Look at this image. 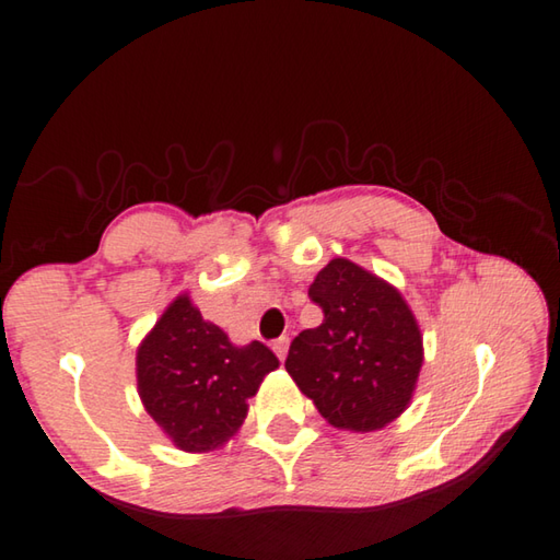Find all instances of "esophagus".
<instances>
[{"label":"esophagus","mask_w":560,"mask_h":560,"mask_svg":"<svg viewBox=\"0 0 560 560\" xmlns=\"http://www.w3.org/2000/svg\"><path fill=\"white\" fill-rule=\"evenodd\" d=\"M288 348H290L288 336H280L278 341H272V351H276V355L280 358V361H284V355H288Z\"/></svg>","instance_id":"obj_1"}]
</instances>
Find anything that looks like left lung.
<instances>
[{
	"mask_svg": "<svg viewBox=\"0 0 560 560\" xmlns=\"http://www.w3.org/2000/svg\"><path fill=\"white\" fill-rule=\"evenodd\" d=\"M324 312L290 343L284 368L336 429L377 431L415 395L424 363L419 324L397 288L346 258L310 284Z\"/></svg>",
	"mask_w": 560,
	"mask_h": 560,
	"instance_id": "8db88e82",
	"label": "left lung"
}]
</instances>
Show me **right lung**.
I'll return each mask as SVG.
<instances>
[{
    "label": "right lung",
    "mask_w": 560,
    "mask_h": 560,
    "mask_svg": "<svg viewBox=\"0 0 560 560\" xmlns=\"http://www.w3.org/2000/svg\"><path fill=\"white\" fill-rule=\"evenodd\" d=\"M280 361L268 346H234L202 319L189 294L175 298L136 351V380L145 411L187 453H207L236 434L248 397Z\"/></svg>",
    "instance_id": "obj_1"
}]
</instances>
